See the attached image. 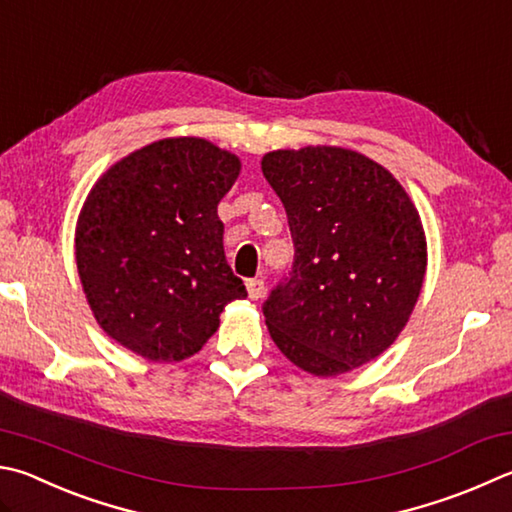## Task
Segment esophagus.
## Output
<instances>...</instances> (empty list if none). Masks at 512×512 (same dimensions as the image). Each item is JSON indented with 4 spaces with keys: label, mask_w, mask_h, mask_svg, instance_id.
<instances>
[{
    "label": "esophagus",
    "mask_w": 512,
    "mask_h": 512,
    "mask_svg": "<svg viewBox=\"0 0 512 512\" xmlns=\"http://www.w3.org/2000/svg\"><path fill=\"white\" fill-rule=\"evenodd\" d=\"M246 288H248L250 300H259V297H262L266 291L264 280H259V277H250V280H246Z\"/></svg>",
    "instance_id": "1"
}]
</instances>
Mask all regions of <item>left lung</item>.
I'll return each mask as SVG.
<instances>
[{
  "label": "left lung",
  "mask_w": 512,
  "mask_h": 512,
  "mask_svg": "<svg viewBox=\"0 0 512 512\" xmlns=\"http://www.w3.org/2000/svg\"><path fill=\"white\" fill-rule=\"evenodd\" d=\"M262 172L295 248L291 271L262 306L275 345L313 376L374 360L403 331L423 286L414 203L383 165L342 147L277 150Z\"/></svg>",
  "instance_id": "obj_1"
}]
</instances>
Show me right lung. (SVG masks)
Returning a JSON list of instances; mask_svg holds the SVG:
<instances>
[{
  "label": "right lung",
  "instance_id": "right-lung-1",
  "mask_svg": "<svg viewBox=\"0 0 512 512\" xmlns=\"http://www.w3.org/2000/svg\"><path fill=\"white\" fill-rule=\"evenodd\" d=\"M239 159L203 138H165L102 174L82 206L76 262L107 336L154 362L197 353L248 295L217 215Z\"/></svg>",
  "mask_w": 512,
  "mask_h": 512
}]
</instances>
